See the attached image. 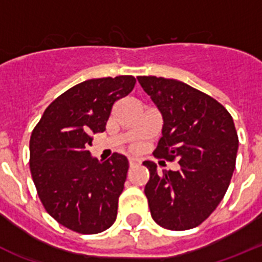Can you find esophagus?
<instances>
[{
  "label": "esophagus",
  "mask_w": 262,
  "mask_h": 262,
  "mask_svg": "<svg viewBox=\"0 0 262 262\" xmlns=\"http://www.w3.org/2000/svg\"><path fill=\"white\" fill-rule=\"evenodd\" d=\"M140 163H141L140 159H137V158H129V166L130 167L138 166Z\"/></svg>",
  "instance_id": "esophagus-1"
}]
</instances>
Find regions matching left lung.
<instances>
[{
  "label": "left lung",
  "mask_w": 262,
  "mask_h": 262,
  "mask_svg": "<svg viewBox=\"0 0 262 262\" xmlns=\"http://www.w3.org/2000/svg\"><path fill=\"white\" fill-rule=\"evenodd\" d=\"M163 116V130L152 155L178 160L179 171L158 173L145 187L152 219L172 231L197 227L225 197L239 147L232 116L215 99L187 83L163 77H137Z\"/></svg>",
  "instance_id": "8db88e82"
}]
</instances>
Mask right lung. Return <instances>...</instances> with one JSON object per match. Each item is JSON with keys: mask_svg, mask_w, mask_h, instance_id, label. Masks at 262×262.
<instances>
[{"mask_svg": "<svg viewBox=\"0 0 262 262\" xmlns=\"http://www.w3.org/2000/svg\"><path fill=\"white\" fill-rule=\"evenodd\" d=\"M134 84L133 75L75 84L47 107L32 130L30 171L37 195L47 213L74 232L99 234L116 221L128 159L114 152L99 162L89 147Z\"/></svg>", "mask_w": 262, "mask_h": 262, "instance_id": "right-lung-1", "label": "right lung"}]
</instances>
